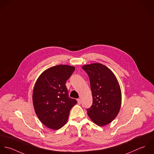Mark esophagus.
I'll use <instances>...</instances> for the list:
<instances>
[{"mask_svg":"<svg viewBox=\"0 0 154 154\" xmlns=\"http://www.w3.org/2000/svg\"><path fill=\"white\" fill-rule=\"evenodd\" d=\"M77 102H78L79 104H80L81 103V99H77Z\"/></svg>","mask_w":154,"mask_h":154,"instance_id":"esophagus-1","label":"esophagus"}]
</instances>
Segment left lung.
<instances>
[{
	"mask_svg": "<svg viewBox=\"0 0 154 154\" xmlns=\"http://www.w3.org/2000/svg\"><path fill=\"white\" fill-rule=\"evenodd\" d=\"M82 68L89 75L92 93V105L87 109L88 114L96 124L103 126L111 123L120 109L119 83L114 74L104 65L94 63Z\"/></svg>",
	"mask_w": 154,
	"mask_h": 154,
	"instance_id": "obj_1",
	"label": "left lung"
}]
</instances>
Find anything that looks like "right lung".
I'll list each match as a JSON object with an SVG mask.
<instances>
[{
	"mask_svg": "<svg viewBox=\"0 0 154 154\" xmlns=\"http://www.w3.org/2000/svg\"><path fill=\"white\" fill-rule=\"evenodd\" d=\"M75 67L58 65L45 70L37 80L33 90L34 110L40 122L48 128L58 130L68 119L71 108L77 103L69 97L65 86Z\"/></svg>",
	"mask_w": 154,
	"mask_h": 154,
	"instance_id": "1",
	"label": "right lung"
}]
</instances>
